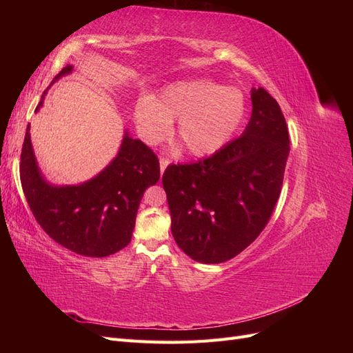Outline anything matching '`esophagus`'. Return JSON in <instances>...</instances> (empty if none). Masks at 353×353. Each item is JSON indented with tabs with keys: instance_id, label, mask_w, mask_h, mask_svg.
<instances>
[{
	"instance_id": "34e87169",
	"label": "esophagus",
	"mask_w": 353,
	"mask_h": 353,
	"mask_svg": "<svg viewBox=\"0 0 353 353\" xmlns=\"http://www.w3.org/2000/svg\"><path fill=\"white\" fill-rule=\"evenodd\" d=\"M170 162H169V159H165V157H160V172H165V169H166V166L169 165Z\"/></svg>"
}]
</instances>
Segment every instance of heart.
I'll use <instances>...</instances> for the list:
<instances>
[{"mask_svg": "<svg viewBox=\"0 0 353 353\" xmlns=\"http://www.w3.org/2000/svg\"><path fill=\"white\" fill-rule=\"evenodd\" d=\"M245 113L239 88L221 87L206 79L169 85L160 97H143L135 105V123L148 144L162 141L176 121V135L188 152L203 157L228 143Z\"/></svg>", "mask_w": 353, "mask_h": 353, "instance_id": "obj_1", "label": "heart"}]
</instances>
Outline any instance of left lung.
Returning <instances> with one entry per match:
<instances>
[{"label": "left lung", "instance_id": "1", "mask_svg": "<svg viewBox=\"0 0 353 353\" xmlns=\"http://www.w3.org/2000/svg\"><path fill=\"white\" fill-rule=\"evenodd\" d=\"M241 137L210 157L169 165L162 176L178 248L201 263L230 261L268 223L281 193L290 140L279 103L252 90Z\"/></svg>", "mask_w": 353, "mask_h": 353}]
</instances>
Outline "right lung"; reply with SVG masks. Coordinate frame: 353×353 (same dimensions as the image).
Returning a JSON list of instances; mask_svg holds the SVG:
<instances>
[{
  "label": "right lung",
  "instance_id": "obj_1",
  "mask_svg": "<svg viewBox=\"0 0 353 353\" xmlns=\"http://www.w3.org/2000/svg\"><path fill=\"white\" fill-rule=\"evenodd\" d=\"M72 70L70 65L63 68L52 82ZM46 94L35 112L44 104ZM29 130L28 125L20 181L41 228L63 248L90 258H104L126 248L144 191L160 178L152 148L125 131L117 156L99 175L79 185H51L38 168Z\"/></svg>",
  "mask_w": 353,
  "mask_h": 353
}]
</instances>
